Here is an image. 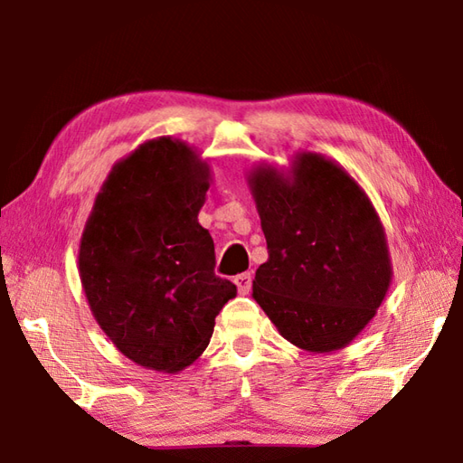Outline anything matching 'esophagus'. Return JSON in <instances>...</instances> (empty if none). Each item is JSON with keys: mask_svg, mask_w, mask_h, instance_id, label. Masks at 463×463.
Masks as SVG:
<instances>
[{"mask_svg": "<svg viewBox=\"0 0 463 463\" xmlns=\"http://www.w3.org/2000/svg\"><path fill=\"white\" fill-rule=\"evenodd\" d=\"M250 281H253V276H250V273H241V276L234 278V284H237L239 294H242V296L249 294Z\"/></svg>", "mask_w": 463, "mask_h": 463, "instance_id": "esophagus-1", "label": "esophagus"}]
</instances>
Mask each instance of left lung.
I'll list each match as a JSON object with an SVG mask.
<instances>
[{
  "label": "left lung",
  "instance_id": "1",
  "mask_svg": "<svg viewBox=\"0 0 463 463\" xmlns=\"http://www.w3.org/2000/svg\"><path fill=\"white\" fill-rule=\"evenodd\" d=\"M247 179L269 253L255 271L253 298L296 347L343 349L375 317L392 279L370 198L317 153L296 155L289 177L260 165Z\"/></svg>",
  "mask_w": 463,
  "mask_h": 463
}]
</instances>
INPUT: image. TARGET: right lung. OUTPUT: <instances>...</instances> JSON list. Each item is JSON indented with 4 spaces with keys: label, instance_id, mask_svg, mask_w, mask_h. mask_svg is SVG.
<instances>
[{
    "label": "right lung",
    "instance_id": "right-lung-1",
    "mask_svg": "<svg viewBox=\"0 0 463 463\" xmlns=\"http://www.w3.org/2000/svg\"><path fill=\"white\" fill-rule=\"evenodd\" d=\"M210 169L182 140H146L101 185L80 245V278L101 331L122 355L175 373L208 347L237 286L214 273L198 222Z\"/></svg>",
    "mask_w": 463,
    "mask_h": 463
}]
</instances>
